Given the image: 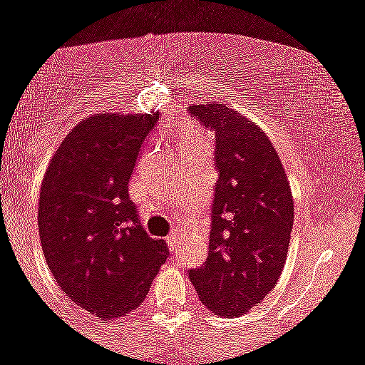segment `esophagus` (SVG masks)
<instances>
[{
  "label": "esophagus",
  "mask_w": 365,
  "mask_h": 365,
  "mask_svg": "<svg viewBox=\"0 0 365 365\" xmlns=\"http://www.w3.org/2000/svg\"><path fill=\"white\" fill-rule=\"evenodd\" d=\"M166 244H168L170 251H173V249H175L177 245H179V237H177L175 232H172L170 237H166Z\"/></svg>",
  "instance_id": "esophagus-1"
}]
</instances>
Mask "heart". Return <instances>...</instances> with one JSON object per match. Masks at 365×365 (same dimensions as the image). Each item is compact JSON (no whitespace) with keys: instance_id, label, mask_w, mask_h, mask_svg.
<instances>
[{"instance_id":"heart-1","label":"heart","mask_w":365,"mask_h":365,"mask_svg":"<svg viewBox=\"0 0 365 365\" xmlns=\"http://www.w3.org/2000/svg\"><path fill=\"white\" fill-rule=\"evenodd\" d=\"M185 141H186V143H193V141L190 140V136H185Z\"/></svg>"}]
</instances>
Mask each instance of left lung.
I'll list each match as a JSON object with an SVG mask.
<instances>
[{"label": "left lung", "instance_id": "left-lung-1", "mask_svg": "<svg viewBox=\"0 0 365 365\" xmlns=\"http://www.w3.org/2000/svg\"><path fill=\"white\" fill-rule=\"evenodd\" d=\"M215 133V182L207 258L190 270L204 304L244 315L276 287L294 225V200L279 155L262 128L222 103L192 106Z\"/></svg>", "mask_w": 365, "mask_h": 365}]
</instances>
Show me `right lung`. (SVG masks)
<instances>
[{
    "label": "right lung",
    "instance_id": "1",
    "mask_svg": "<svg viewBox=\"0 0 365 365\" xmlns=\"http://www.w3.org/2000/svg\"><path fill=\"white\" fill-rule=\"evenodd\" d=\"M159 116L98 114L76 125L51 158L39 195L41 245L69 299L100 319L123 317L147 297L166 262L128 199V179Z\"/></svg>",
    "mask_w": 365,
    "mask_h": 365
}]
</instances>
